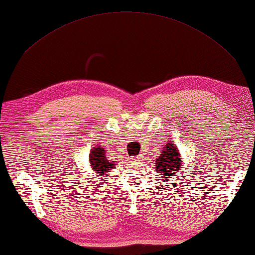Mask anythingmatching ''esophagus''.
Returning a JSON list of instances; mask_svg holds the SVG:
<instances>
[{
    "mask_svg": "<svg viewBox=\"0 0 255 255\" xmlns=\"http://www.w3.org/2000/svg\"><path fill=\"white\" fill-rule=\"evenodd\" d=\"M137 159H139V157H137ZM131 160H135V158H131Z\"/></svg>",
    "mask_w": 255,
    "mask_h": 255,
    "instance_id": "34e87169",
    "label": "esophagus"
}]
</instances>
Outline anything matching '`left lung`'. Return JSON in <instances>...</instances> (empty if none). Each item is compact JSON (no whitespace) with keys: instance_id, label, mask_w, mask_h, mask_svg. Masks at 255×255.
<instances>
[{"instance_id":"1","label":"left lung","mask_w":255,"mask_h":255,"mask_svg":"<svg viewBox=\"0 0 255 255\" xmlns=\"http://www.w3.org/2000/svg\"><path fill=\"white\" fill-rule=\"evenodd\" d=\"M156 172L160 176V182L165 179H170L175 182L173 177H177L180 169L183 168V158L180 156L179 149L173 142H165L161 148L158 158L155 161Z\"/></svg>"}]
</instances>
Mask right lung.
Masks as SVG:
<instances>
[{
  "instance_id": "obj_1",
  "label": "right lung",
  "mask_w": 255,
  "mask_h": 255,
  "mask_svg": "<svg viewBox=\"0 0 255 255\" xmlns=\"http://www.w3.org/2000/svg\"><path fill=\"white\" fill-rule=\"evenodd\" d=\"M90 167L95 170L97 176H107L109 172L115 168V161H109L106 156V150L104 147H94L89 154Z\"/></svg>"
}]
</instances>
